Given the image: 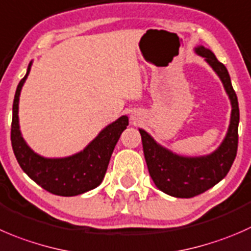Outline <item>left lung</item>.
<instances>
[{
  "label": "left lung",
  "instance_id": "8db88e82",
  "mask_svg": "<svg viewBox=\"0 0 251 251\" xmlns=\"http://www.w3.org/2000/svg\"><path fill=\"white\" fill-rule=\"evenodd\" d=\"M195 52L202 56L220 77L232 105L229 127L220 147L207 155L184 157L160 146L140 128L145 159L153 182L160 191L180 199L200 195L220 182L229 172L238 150L239 106L229 74L210 49L200 45L195 48Z\"/></svg>",
  "mask_w": 251,
  "mask_h": 251
}]
</instances>
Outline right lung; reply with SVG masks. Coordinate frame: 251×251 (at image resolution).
I'll return each instance as SVG.
<instances>
[{
    "mask_svg": "<svg viewBox=\"0 0 251 251\" xmlns=\"http://www.w3.org/2000/svg\"><path fill=\"white\" fill-rule=\"evenodd\" d=\"M31 64L30 61L25 76L17 87L13 100L11 142L14 155L23 172L53 195L76 196L93 190L103 181L114 148L128 125V118L123 115L104 127L83 151L76 154L65 158H45L38 154L22 137L18 118L19 96Z\"/></svg>",
    "mask_w": 251,
    "mask_h": 251,
    "instance_id": "obj_1",
    "label": "right lung"
}]
</instances>
